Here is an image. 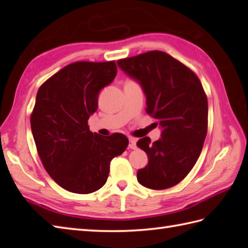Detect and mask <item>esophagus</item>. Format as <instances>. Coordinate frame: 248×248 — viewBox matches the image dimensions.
Instances as JSON below:
<instances>
[{
    "mask_svg": "<svg viewBox=\"0 0 248 248\" xmlns=\"http://www.w3.org/2000/svg\"><path fill=\"white\" fill-rule=\"evenodd\" d=\"M128 147L131 148V150H136L137 148V140L134 137H129V144Z\"/></svg>",
    "mask_w": 248,
    "mask_h": 248,
    "instance_id": "obj_1",
    "label": "esophagus"
}]
</instances>
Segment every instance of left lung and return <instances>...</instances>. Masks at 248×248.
Listing matches in <instances>:
<instances>
[{
    "label": "left lung",
    "instance_id": "8db88e82",
    "mask_svg": "<svg viewBox=\"0 0 248 248\" xmlns=\"http://www.w3.org/2000/svg\"><path fill=\"white\" fill-rule=\"evenodd\" d=\"M119 67L140 82L146 112L162 127L161 138L148 137L137 145L148 163L137 179L146 188L164 190L179 184L199 159L208 129V100L197 75L161 51L118 60Z\"/></svg>",
    "mask_w": 248,
    "mask_h": 248
}]
</instances>
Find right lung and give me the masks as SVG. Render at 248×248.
I'll use <instances>...</instances> for the list:
<instances>
[{"mask_svg":"<svg viewBox=\"0 0 248 248\" xmlns=\"http://www.w3.org/2000/svg\"><path fill=\"white\" fill-rule=\"evenodd\" d=\"M113 62H76L65 65L40 86L31 114L38 155L48 175L62 188L78 194L106 184L110 161L122 155L127 137L104 138L90 131L98 92L117 75Z\"/></svg>","mask_w":248,"mask_h":248,"instance_id":"add662e5","label":"right lung"}]
</instances>
